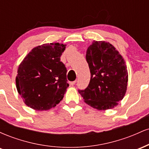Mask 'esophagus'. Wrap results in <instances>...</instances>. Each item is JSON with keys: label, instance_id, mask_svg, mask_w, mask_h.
<instances>
[{"label": "esophagus", "instance_id": "obj_1", "mask_svg": "<svg viewBox=\"0 0 149 149\" xmlns=\"http://www.w3.org/2000/svg\"><path fill=\"white\" fill-rule=\"evenodd\" d=\"M76 80H74V81H72V82H70V85H75V84H76Z\"/></svg>", "mask_w": 149, "mask_h": 149}]
</instances>
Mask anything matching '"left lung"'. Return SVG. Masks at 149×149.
<instances>
[{
  "label": "left lung",
  "mask_w": 149,
  "mask_h": 149,
  "mask_svg": "<svg viewBox=\"0 0 149 149\" xmlns=\"http://www.w3.org/2000/svg\"><path fill=\"white\" fill-rule=\"evenodd\" d=\"M86 60L90 83L78 90L84 102L98 110L114 108L127 90L128 73L123 58L109 42L95 40L87 49Z\"/></svg>",
  "instance_id": "obj_1"
}]
</instances>
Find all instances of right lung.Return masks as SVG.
Listing matches in <instances>:
<instances>
[{
    "mask_svg": "<svg viewBox=\"0 0 149 149\" xmlns=\"http://www.w3.org/2000/svg\"><path fill=\"white\" fill-rule=\"evenodd\" d=\"M66 45L55 42L34 47L19 64L16 87L24 102L37 111L56 107L66 88V66L60 57Z\"/></svg>",
    "mask_w": 149,
    "mask_h": 149,
    "instance_id": "add662e5",
    "label": "right lung"
}]
</instances>
